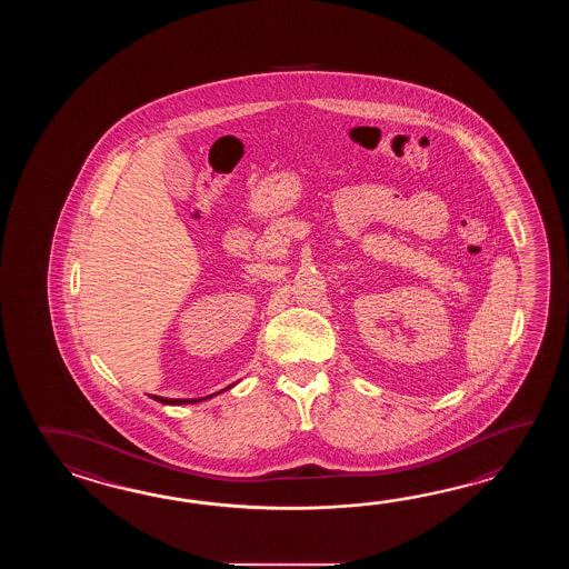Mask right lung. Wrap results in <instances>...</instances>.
Masks as SVG:
<instances>
[{"label":"right lung","instance_id":"obj_1","mask_svg":"<svg viewBox=\"0 0 569 569\" xmlns=\"http://www.w3.org/2000/svg\"><path fill=\"white\" fill-rule=\"evenodd\" d=\"M213 397V395H211ZM152 399L158 400V402H162V405H184V402H197V400L203 399H162V397H154L152 395ZM209 399V397H207Z\"/></svg>","mask_w":569,"mask_h":569}]
</instances>
